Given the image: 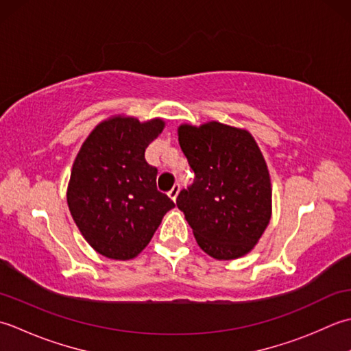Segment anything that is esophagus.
<instances>
[{"mask_svg":"<svg viewBox=\"0 0 351 351\" xmlns=\"http://www.w3.org/2000/svg\"><path fill=\"white\" fill-rule=\"evenodd\" d=\"M178 192H180V184H174L173 188H171V191L168 192V195L171 197V199H173V202H176V199H177Z\"/></svg>","mask_w":351,"mask_h":351,"instance_id":"esophagus-1","label":"esophagus"}]
</instances>
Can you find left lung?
Wrapping results in <instances>:
<instances>
[{
  "mask_svg": "<svg viewBox=\"0 0 351 351\" xmlns=\"http://www.w3.org/2000/svg\"><path fill=\"white\" fill-rule=\"evenodd\" d=\"M195 174L176 203L204 253L218 261L247 254L269 223L271 182L253 136L217 121L178 127Z\"/></svg>",
  "mask_w": 351,
  "mask_h": 351,
  "instance_id": "1",
  "label": "left lung"
}]
</instances>
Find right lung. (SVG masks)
Here are the masks:
<instances>
[{"instance_id": "add662e5", "label": "right lung", "mask_w": 351, "mask_h": 351, "mask_svg": "<svg viewBox=\"0 0 351 351\" xmlns=\"http://www.w3.org/2000/svg\"><path fill=\"white\" fill-rule=\"evenodd\" d=\"M163 125L162 119H107L75 157L68 186L71 215L89 245L109 259L138 256L176 206L157 191V168L145 160Z\"/></svg>"}]
</instances>
